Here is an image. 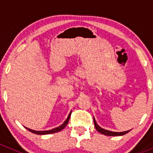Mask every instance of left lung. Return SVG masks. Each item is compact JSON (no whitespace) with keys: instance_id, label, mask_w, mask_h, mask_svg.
I'll return each mask as SVG.
<instances>
[{"instance_id":"8db88e82","label":"left lung","mask_w":153,"mask_h":153,"mask_svg":"<svg viewBox=\"0 0 153 153\" xmlns=\"http://www.w3.org/2000/svg\"><path fill=\"white\" fill-rule=\"evenodd\" d=\"M94 126L96 128V130L100 132V134L104 135H107V136H122V135H125L127 133L129 132L130 131H124V132H113V131H108V130H105L103 128H100L99 125L97 124L96 120L94 118Z\"/></svg>"}]
</instances>
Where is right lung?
I'll return each mask as SVG.
<instances>
[{"label":"right lung","mask_w":153,"mask_h":153,"mask_svg":"<svg viewBox=\"0 0 153 153\" xmlns=\"http://www.w3.org/2000/svg\"><path fill=\"white\" fill-rule=\"evenodd\" d=\"M70 116H71V113L68 115V118H67V119L65 120V122H64L63 124H62V125H60L59 127H58V128H53V129L52 130H49V131H33V130L31 129H29V128H26L27 130H28L29 131H31V133H34V134H39V135H43V134H53V133H56V132H59V131H62V129H64V128H65V126L67 125V124H68V121H69V118H70Z\"/></svg>","instance_id":"right-lung-1"}]
</instances>
